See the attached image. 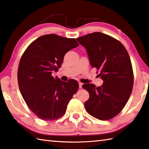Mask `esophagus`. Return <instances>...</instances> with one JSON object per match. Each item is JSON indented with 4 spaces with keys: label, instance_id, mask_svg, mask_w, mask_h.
I'll use <instances>...</instances> for the list:
<instances>
[{
    "label": "esophagus",
    "instance_id": "1",
    "mask_svg": "<svg viewBox=\"0 0 149 149\" xmlns=\"http://www.w3.org/2000/svg\"><path fill=\"white\" fill-rule=\"evenodd\" d=\"M79 88H82V85H83V83L79 82Z\"/></svg>",
    "mask_w": 149,
    "mask_h": 149
}]
</instances>
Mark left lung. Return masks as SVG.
<instances>
[{"label": "left lung", "instance_id": "obj_1", "mask_svg": "<svg viewBox=\"0 0 149 149\" xmlns=\"http://www.w3.org/2000/svg\"><path fill=\"white\" fill-rule=\"evenodd\" d=\"M86 49L91 66L99 70L103 85H83L89 93L85 107L89 114L99 120H109L119 113L130 96L134 74L128 51L114 38L93 32L77 38Z\"/></svg>", "mask_w": 149, "mask_h": 149}]
</instances>
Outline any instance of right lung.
Returning a JSON list of instances; mask_svg holds the SVG:
<instances>
[{
	"label": "right lung",
	"mask_w": 149,
	"mask_h": 149,
	"mask_svg": "<svg viewBox=\"0 0 149 149\" xmlns=\"http://www.w3.org/2000/svg\"><path fill=\"white\" fill-rule=\"evenodd\" d=\"M78 45L74 38L45 34L31 43L21 56L19 88L29 109L40 119L54 120L63 117L77 93L76 80L64 82L51 74L60 68L68 51Z\"/></svg>",
	"instance_id": "add662e5"
}]
</instances>
